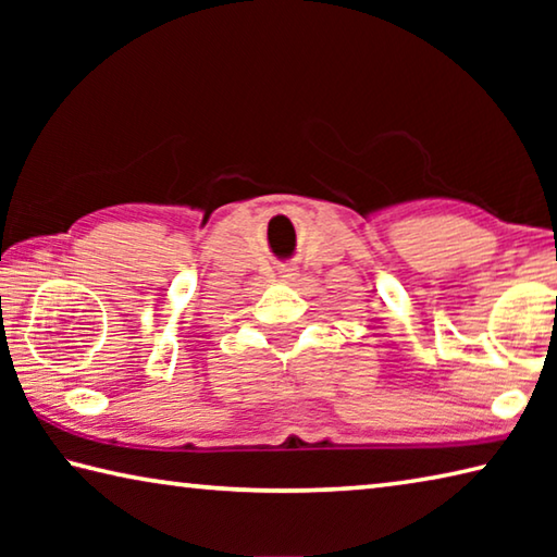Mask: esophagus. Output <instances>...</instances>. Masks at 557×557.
Wrapping results in <instances>:
<instances>
[{"instance_id": "34e87169", "label": "esophagus", "mask_w": 557, "mask_h": 557, "mask_svg": "<svg viewBox=\"0 0 557 557\" xmlns=\"http://www.w3.org/2000/svg\"><path fill=\"white\" fill-rule=\"evenodd\" d=\"M280 277H282V282H295L299 277V268L297 265H282Z\"/></svg>"}]
</instances>
